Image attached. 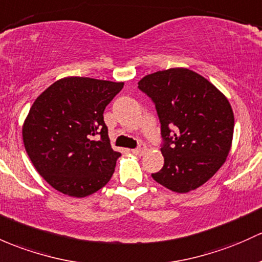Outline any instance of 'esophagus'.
<instances>
[{
  "label": "esophagus",
  "mask_w": 262,
  "mask_h": 262,
  "mask_svg": "<svg viewBox=\"0 0 262 262\" xmlns=\"http://www.w3.org/2000/svg\"><path fill=\"white\" fill-rule=\"evenodd\" d=\"M145 151H146V146L145 145H140L139 147L134 148V150H132V154L137 155V156H141V155H143Z\"/></svg>",
  "instance_id": "esophagus-1"
}]
</instances>
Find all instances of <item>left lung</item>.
I'll list each match as a JSON object with an SVG mask.
<instances>
[{
  "instance_id": "obj_1",
  "label": "left lung",
  "mask_w": 262,
  "mask_h": 262,
  "mask_svg": "<svg viewBox=\"0 0 262 262\" xmlns=\"http://www.w3.org/2000/svg\"><path fill=\"white\" fill-rule=\"evenodd\" d=\"M139 89L154 101L164 140L160 185L186 193L204 185L226 161L233 136L229 100L210 81L176 67L147 75Z\"/></svg>"
}]
</instances>
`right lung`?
Returning a JSON list of instances; mask_svg holds the SVG:
<instances>
[{"label": "right lung", "mask_w": 262, "mask_h": 262, "mask_svg": "<svg viewBox=\"0 0 262 262\" xmlns=\"http://www.w3.org/2000/svg\"><path fill=\"white\" fill-rule=\"evenodd\" d=\"M122 87L123 82L72 76L36 98L22 137L35 168L53 188L86 198L110 181L121 154L110 145L103 111ZM97 134L98 142L93 140Z\"/></svg>", "instance_id": "right-lung-1"}]
</instances>
